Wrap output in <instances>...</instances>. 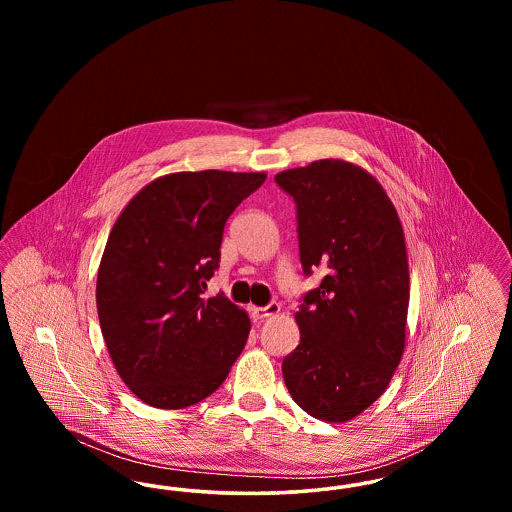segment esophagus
<instances>
[{
    "instance_id": "1",
    "label": "esophagus",
    "mask_w": 512,
    "mask_h": 512,
    "mask_svg": "<svg viewBox=\"0 0 512 512\" xmlns=\"http://www.w3.org/2000/svg\"><path fill=\"white\" fill-rule=\"evenodd\" d=\"M249 313L255 320L274 317V315L280 313V303H268L267 307H249Z\"/></svg>"
}]
</instances>
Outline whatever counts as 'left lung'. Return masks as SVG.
<instances>
[{
    "label": "left lung",
    "instance_id": "8db88e82",
    "mask_svg": "<svg viewBox=\"0 0 512 512\" xmlns=\"http://www.w3.org/2000/svg\"><path fill=\"white\" fill-rule=\"evenodd\" d=\"M274 180L297 203L305 274H324L295 313L301 340L284 382L305 413L347 422L386 391L405 351L403 226L382 184L349 161L320 159Z\"/></svg>",
    "mask_w": 512,
    "mask_h": 512
}]
</instances>
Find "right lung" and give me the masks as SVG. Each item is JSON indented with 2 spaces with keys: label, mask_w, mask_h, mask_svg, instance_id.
<instances>
[{
  "label": "right lung",
  "mask_w": 512,
  "mask_h": 512,
  "mask_svg": "<svg viewBox=\"0 0 512 512\" xmlns=\"http://www.w3.org/2000/svg\"><path fill=\"white\" fill-rule=\"evenodd\" d=\"M265 172H172L134 195L99 263V326L122 382L146 405L186 409L226 380L251 330L244 309L203 299L222 232Z\"/></svg>",
  "instance_id": "add662e5"
}]
</instances>
